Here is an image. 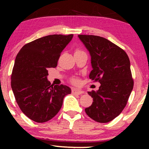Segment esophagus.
<instances>
[{"instance_id": "esophagus-1", "label": "esophagus", "mask_w": 149, "mask_h": 149, "mask_svg": "<svg viewBox=\"0 0 149 149\" xmlns=\"http://www.w3.org/2000/svg\"><path fill=\"white\" fill-rule=\"evenodd\" d=\"M72 93H74V94L81 95V94H83V93H84V91L82 90H79V89H75V90H72Z\"/></svg>"}]
</instances>
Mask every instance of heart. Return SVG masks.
<instances>
[{
	"label": "heart",
	"mask_w": 149,
	"mask_h": 149,
	"mask_svg": "<svg viewBox=\"0 0 149 149\" xmlns=\"http://www.w3.org/2000/svg\"><path fill=\"white\" fill-rule=\"evenodd\" d=\"M79 52H81V51L77 49L75 51L74 54H77V53H79ZM71 82H72V83H74V84H77V83H79V79L77 78H73V79H72V80H71Z\"/></svg>",
	"instance_id": "heart-1"
}]
</instances>
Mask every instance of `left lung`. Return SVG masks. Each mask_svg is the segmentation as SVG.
Here are the masks:
<instances>
[{
	"instance_id": "1",
	"label": "left lung",
	"mask_w": 149,
	"mask_h": 149,
	"mask_svg": "<svg viewBox=\"0 0 149 149\" xmlns=\"http://www.w3.org/2000/svg\"><path fill=\"white\" fill-rule=\"evenodd\" d=\"M91 56L89 79L100 83L96 91H88L93 103L85 109L91 119L108 123L120 115L133 89L130 62L125 51L107 38L79 34Z\"/></svg>"
}]
</instances>
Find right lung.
I'll list each match as a JSON object with an SVG mask.
<instances>
[{
	"label": "right lung",
	"instance_id": "add662e5",
	"mask_svg": "<svg viewBox=\"0 0 149 149\" xmlns=\"http://www.w3.org/2000/svg\"><path fill=\"white\" fill-rule=\"evenodd\" d=\"M73 34H52L23 46L16 56L11 77L15 100L26 116L37 123L52 119L60 111L63 100L70 94L66 85L53 86L48 69L56 68L61 53Z\"/></svg>",
	"mask_w": 149,
	"mask_h": 149
}]
</instances>
